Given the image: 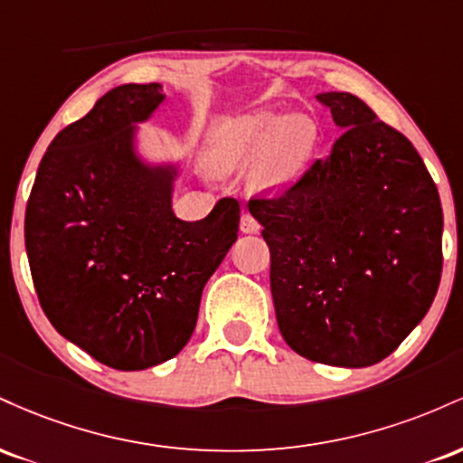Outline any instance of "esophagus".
<instances>
[{"label":"esophagus","mask_w":463,"mask_h":463,"mask_svg":"<svg viewBox=\"0 0 463 463\" xmlns=\"http://www.w3.org/2000/svg\"><path fill=\"white\" fill-rule=\"evenodd\" d=\"M241 231L243 232H257L259 231V222L254 220V215L250 211H243L241 213Z\"/></svg>","instance_id":"esophagus-1"}]
</instances>
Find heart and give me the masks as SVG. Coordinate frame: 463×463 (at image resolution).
I'll use <instances>...</instances> for the list:
<instances>
[{
  "instance_id": "b5f03b06",
  "label": "heart",
  "mask_w": 463,
  "mask_h": 463,
  "mask_svg": "<svg viewBox=\"0 0 463 463\" xmlns=\"http://www.w3.org/2000/svg\"><path fill=\"white\" fill-rule=\"evenodd\" d=\"M316 141V126L307 115H250L217 126L209 143V165L213 172H232L252 163V184L257 189L285 187L300 174Z\"/></svg>"
}]
</instances>
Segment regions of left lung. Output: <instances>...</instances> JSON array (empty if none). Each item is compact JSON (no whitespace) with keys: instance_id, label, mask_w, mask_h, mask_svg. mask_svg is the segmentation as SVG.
I'll use <instances>...</instances> for the list:
<instances>
[{"instance_id":"1","label":"left lung","mask_w":463,"mask_h":463,"mask_svg":"<svg viewBox=\"0 0 463 463\" xmlns=\"http://www.w3.org/2000/svg\"><path fill=\"white\" fill-rule=\"evenodd\" d=\"M342 135L250 213L269 248L280 335L316 364L365 368L401 346L438 294L444 215L405 135L350 93H322Z\"/></svg>"}]
</instances>
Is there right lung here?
I'll list each match as a JSON object with an SVG mask.
<instances>
[{
  "mask_svg": "<svg viewBox=\"0 0 463 463\" xmlns=\"http://www.w3.org/2000/svg\"><path fill=\"white\" fill-rule=\"evenodd\" d=\"M163 87L121 84L54 137L25 206V250L47 320L99 364L146 370L176 357L202 289L235 243L239 202L200 222L172 211V167H147L132 128Z\"/></svg>",
  "mask_w": 463,
  "mask_h": 463,
  "instance_id": "right-lung-1",
  "label": "right lung"
}]
</instances>
